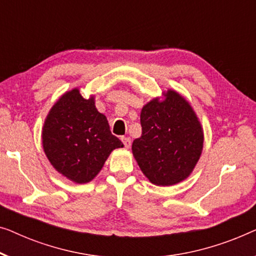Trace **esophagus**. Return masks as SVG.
I'll return each mask as SVG.
<instances>
[{"label": "esophagus", "mask_w": 256, "mask_h": 256, "mask_svg": "<svg viewBox=\"0 0 256 256\" xmlns=\"http://www.w3.org/2000/svg\"><path fill=\"white\" fill-rule=\"evenodd\" d=\"M122 142H123L125 148H130V146H131V139L128 136H122Z\"/></svg>", "instance_id": "34e87169"}]
</instances>
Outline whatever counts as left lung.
<instances>
[{
  "label": "left lung",
  "mask_w": 256,
  "mask_h": 256,
  "mask_svg": "<svg viewBox=\"0 0 256 256\" xmlns=\"http://www.w3.org/2000/svg\"><path fill=\"white\" fill-rule=\"evenodd\" d=\"M142 136L132 153L150 183L169 186L184 181L203 150V128L190 103L172 89L142 106Z\"/></svg>",
  "instance_id": "8db88e82"
}]
</instances>
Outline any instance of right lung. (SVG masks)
I'll list each match as a JSON object with an SVG mask.
<instances>
[{
  "label": "right lung",
  "instance_id": "right-lung-1",
  "mask_svg": "<svg viewBox=\"0 0 256 256\" xmlns=\"http://www.w3.org/2000/svg\"><path fill=\"white\" fill-rule=\"evenodd\" d=\"M42 148L58 172L78 184L90 182L114 150L124 147L95 106L73 88L59 97L45 118Z\"/></svg>",
  "mask_w": 256,
  "mask_h": 256
}]
</instances>
